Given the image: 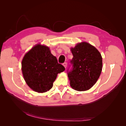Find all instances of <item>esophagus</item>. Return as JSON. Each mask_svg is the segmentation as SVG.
I'll use <instances>...</instances> for the list:
<instances>
[{
  "label": "esophagus",
  "mask_w": 126,
  "mask_h": 126,
  "mask_svg": "<svg viewBox=\"0 0 126 126\" xmlns=\"http://www.w3.org/2000/svg\"><path fill=\"white\" fill-rule=\"evenodd\" d=\"M63 66L64 67V68H66L67 67V63H63Z\"/></svg>",
  "instance_id": "obj_1"
}]
</instances>
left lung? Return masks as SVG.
Returning <instances> with one entry per match:
<instances>
[{
    "label": "left lung",
    "mask_w": 126,
    "mask_h": 126,
    "mask_svg": "<svg viewBox=\"0 0 126 126\" xmlns=\"http://www.w3.org/2000/svg\"><path fill=\"white\" fill-rule=\"evenodd\" d=\"M71 50L73 58L67 69L70 86L79 91L88 90L96 83L101 72V54L86 42L78 44Z\"/></svg>",
    "instance_id": "left-lung-1"
}]
</instances>
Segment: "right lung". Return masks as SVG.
<instances>
[{"mask_svg": "<svg viewBox=\"0 0 126 126\" xmlns=\"http://www.w3.org/2000/svg\"><path fill=\"white\" fill-rule=\"evenodd\" d=\"M25 80L33 90L44 93L53 86L57 74L65 70L45 46L37 45L26 53L22 61Z\"/></svg>", "mask_w": 126, "mask_h": 126, "instance_id": "obj_1", "label": "right lung"}]
</instances>
